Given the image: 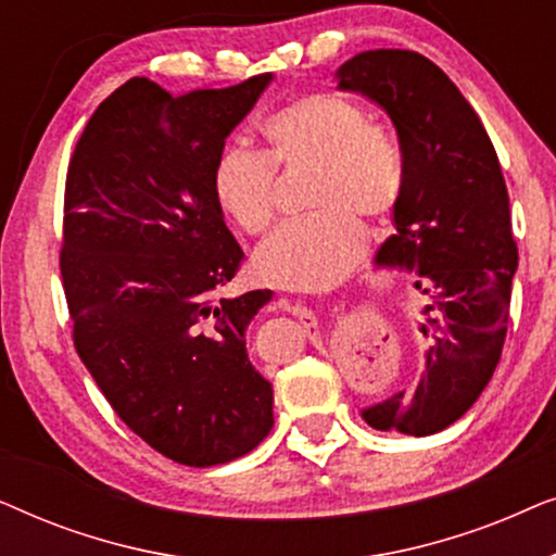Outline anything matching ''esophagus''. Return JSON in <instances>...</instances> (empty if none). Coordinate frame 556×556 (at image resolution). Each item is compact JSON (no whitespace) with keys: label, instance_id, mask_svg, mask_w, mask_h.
Wrapping results in <instances>:
<instances>
[{"label":"esophagus","instance_id":"1","mask_svg":"<svg viewBox=\"0 0 556 556\" xmlns=\"http://www.w3.org/2000/svg\"><path fill=\"white\" fill-rule=\"evenodd\" d=\"M293 314L301 318V324L306 326L308 331H311V329H316V314H314V311H311L308 306H301V303H295V306H293Z\"/></svg>","mask_w":556,"mask_h":556}]
</instances>
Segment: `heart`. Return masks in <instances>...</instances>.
<instances>
[{"instance_id":"obj_1","label":"heart","mask_w":556,"mask_h":556,"mask_svg":"<svg viewBox=\"0 0 556 556\" xmlns=\"http://www.w3.org/2000/svg\"><path fill=\"white\" fill-rule=\"evenodd\" d=\"M265 149L227 147L210 192L227 223L263 235L276 219V173L311 169L303 215L257 248V276L283 288L318 291L346 276L367 245L359 217L387 219L405 189V156L384 126L339 93H311L263 121Z\"/></svg>"}]
</instances>
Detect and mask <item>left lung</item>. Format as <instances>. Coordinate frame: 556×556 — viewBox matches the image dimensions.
<instances>
[{
	"mask_svg": "<svg viewBox=\"0 0 556 556\" xmlns=\"http://www.w3.org/2000/svg\"><path fill=\"white\" fill-rule=\"evenodd\" d=\"M337 80L382 105L397 128L405 189L375 263L415 273L425 295L420 379L362 417L375 430L432 435L473 407L504 349L519 265L506 181L481 118L420 52H359Z\"/></svg>",
	"mask_w": 556,
	"mask_h": 556,
	"instance_id": "obj_1",
	"label": "left lung"
}]
</instances>
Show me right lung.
Listing matches in <instances>:
<instances>
[{
  "label": "right lung",
  "instance_id": "right-lung-1",
  "mask_svg": "<svg viewBox=\"0 0 556 556\" xmlns=\"http://www.w3.org/2000/svg\"><path fill=\"white\" fill-rule=\"evenodd\" d=\"M270 80L172 96L131 78L67 166L60 273L75 349L121 420L181 466L230 463L273 428V387L245 349L273 293L217 295L245 255L210 192L225 139Z\"/></svg>",
  "mask_w": 556,
  "mask_h": 556
}]
</instances>
